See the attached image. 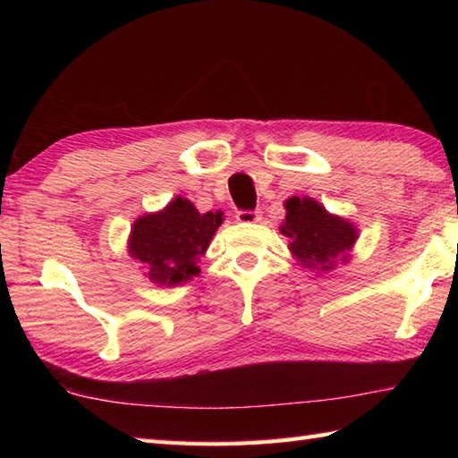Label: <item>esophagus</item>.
<instances>
[{
	"label": "esophagus",
	"mask_w": 458,
	"mask_h": 458,
	"mask_svg": "<svg viewBox=\"0 0 458 458\" xmlns=\"http://www.w3.org/2000/svg\"><path fill=\"white\" fill-rule=\"evenodd\" d=\"M236 218L242 224H256L261 220V212L259 210H240L236 214Z\"/></svg>",
	"instance_id": "34e87169"
}]
</instances>
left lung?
<instances>
[{"instance_id": "8db88e82", "label": "left lung", "mask_w": 458, "mask_h": 458, "mask_svg": "<svg viewBox=\"0 0 458 458\" xmlns=\"http://www.w3.org/2000/svg\"><path fill=\"white\" fill-rule=\"evenodd\" d=\"M279 232L289 238V251L299 266L328 274L338 264H348L356 246L358 228L352 220L328 212L313 197H291Z\"/></svg>"}]
</instances>
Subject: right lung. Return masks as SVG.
<instances>
[{
  "instance_id": "1",
  "label": "right lung",
  "mask_w": 458,
  "mask_h": 458,
  "mask_svg": "<svg viewBox=\"0 0 458 458\" xmlns=\"http://www.w3.org/2000/svg\"><path fill=\"white\" fill-rule=\"evenodd\" d=\"M222 222V210L200 214L189 199L174 197L161 210L135 218L128 251L157 287L187 284L200 274L199 261Z\"/></svg>"
}]
</instances>
